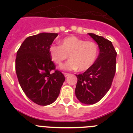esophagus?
<instances>
[{
    "instance_id": "34e87169",
    "label": "esophagus",
    "mask_w": 133,
    "mask_h": 133,
    "mask_svg": "<svg viewBox=\"0 0 133 133\" xmlns=\"http://www.w3.org/2000/svg\"><path fill=\"white\" fill-rule=\"evenodd\" d=\"M64 77H67L69 75V73H66V72H64Z\"/></svg>"
}]
</instances>
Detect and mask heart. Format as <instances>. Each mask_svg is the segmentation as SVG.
<instances>
[{
  "label": "heart",
  "instance_id": "obj_1",
  "mask_svg": "<svg viewBox=\"0 0 133 133\" xmlns=\"http://www.w3.org/2000/svg\"><path fill=\"white\" fill-rule=\"evenodd\" d=\"M49 56L54 63L61 65L68 58L70 60L61 66L63 70H87L92 66L98 56V46L92 41H86L75 36L61 41V45L50 46Z\"/></svg>",
  "mask_w": 133,
  "mask_h": 133
}]
</instances>
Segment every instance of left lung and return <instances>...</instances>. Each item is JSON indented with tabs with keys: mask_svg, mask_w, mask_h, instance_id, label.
<instances>
[{
	"mask_svg": "<svg viewBox=\"0 0 133 133\" xmlns=\"http://www.w3.org/2000/svg\"><path fill=\"white\" fill-rule=\"evenodd\" d=\"M89 35L98 44L99 55L91 67L76 75L75 95L81 103L92 104L99 101L111 87L116 72L117 52L109 40L93 33Z\"/></svg>",
	"mask_w": 133,
	"mask_h": 133,
	"instance_id": "1",
	"label": "left lung"
}]
</instances>
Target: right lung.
<instances>
[{
  "instance_id": "right-lung-1",
  "label": "right lung",
  "mask_w": 133,
  "mask_h": 133,
  "mask_svg": "<svg viewBox=\"0 0 133 133\" xmlns=\"http://www.w3.org/2000/svg\"><path fill=\"white\" fill-rule=\"evenodd\" d=\"M57 33L42 32L27 37L16 53L15 69L18 82L26 97L46 106L58 97L65 78L49 56V49Z\"/></svg>"
}]
</instances>
